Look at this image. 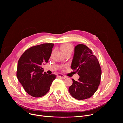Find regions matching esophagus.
<instances>
[{
  "instance_id": "esophagus-1",
  "label": "esophagus",
  "mask_w": 123,
  "mask_h": 123,
  "mask_svg": "<svg viewBox=\"0 0 123 123\" xmlns=\"http://www.w3.org/2000/svg\"><path fill=\"white\" fill-rule=\"evenodd\" d=\"M57 77L58 78H60L61 79H65L66 78V76H65L64 75H63L62 74H57Z\"/></svg>"
}]
</instances>
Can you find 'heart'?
Segmentation results:
<instances>
[{"mask_svg":"<svg viewBox=\"0 0 123 123\" xmlns=\"http://www.w3.org/2000/svg\"><path fill=\"white\" fill-rule=\"evenodd\" d=\"M60 48L65 55L67 54H71L73 51V47L72 45L69 43L63 44L61 46Z\"/></svg>","mask_w":123,"mask_h":123,"instance_id":"1","label":"heart"}]
</instances>
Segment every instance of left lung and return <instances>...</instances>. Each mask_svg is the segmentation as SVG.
I'll return each mask as SVG.
<instances>
[{"label":"left lung","mask_w":123,"mask_h":123,"mask_svg":"<svg viewBox=\"0 0 123 123\" xmlns=\"http://www.w3.org/2000/svg\"><path fill=\"white\" fill-rule=\"evenodd\" d=\"M71 68L80 77L77 81L72 79L69 93L79 100L92 96L100 85L102 74L99 61L92 51L83 44L76 46Z\"/></svg>","instance_id":"1"}]
</instances>
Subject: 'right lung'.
Returning a JSON list of instances; mask_svg holds the SVG:
<instances>
[{"mask_svg":"<svg viewBox=\"0 0 123 123\" xmlns=\"http://www.w3.org/2000/svg\"><path fill=\"white\" fill-rule=\"evenodd\" d=\"M54 44L46 43L25 50L17 64L16 76L29 95L40 97L47 94L56 78L55 74L43 72L42 65L48 62Z\"/></svg>","mask_w":123,"mask_h":123,"instance_id":"right-lung-1","label":"right lung"}]
</instances>
